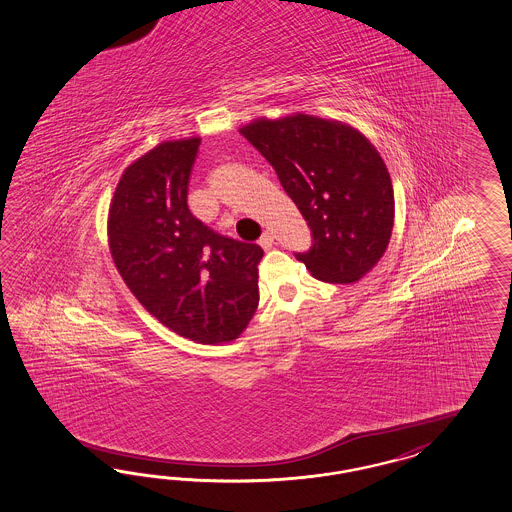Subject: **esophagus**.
Masks as SVG:
<instances>
[{"label": "esophagus", "mask_w": 512, "mask_h": 512, "mask_svg": "<svg viewBox=\"0 0 512 512\" xmlns=\"http://www.w3.org/2000/svg\"><path fill=\"white\" fill-rule=\"evenodd\" d=\"M258 243H260V247H262L263 250H269L273 245H275V237H273L271 232H263Z\"/></svg>", "instance_id": "obj_1"}]
</instances>
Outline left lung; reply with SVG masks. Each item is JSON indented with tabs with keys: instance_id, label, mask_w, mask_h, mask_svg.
I'll list each match as a JSON object with an SVG mask.
<instances>
[{
	"instance_id": "obj_1",
	"label": "left lung",
	"mask_w": 512,
	"mask_h": 512,
	"mask_svg": "<svg viewBox=\"0 0 512 512\" xmlns=\"http://www.w3.org/2000/svg\"><path fill=\"white\" fill-rule=\"evenodd\" d=\"M239 132L275 168L314 245L295 254L310 275L353 284L376 267L395 224L393 183L378 149L344 121L295 112L256 117Z\"/></svg>"
}]
</instances>
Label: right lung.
<instances>
[{"label": "right lung", "mask_w": 512, "mask_h": 512, "mask_svg": "<svg viewBox=\"0 0 512 512\" xmlns=\"http://www.w3.org/2000/svg\"><path fill=\"white\" fill-rule=\"evenodd\" d=\"M202 138L166 140L131 162L108 207V247L151 316L198 344H226L258 308L263 250L215 234L187 205Z\"/></svg>", "instance_id": "add662e5"}]
</instances>
